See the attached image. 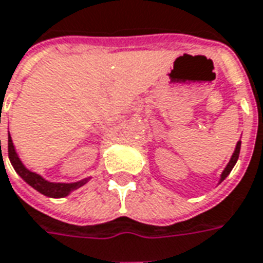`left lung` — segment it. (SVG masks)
<instances>
[{"label": "left lung", "instance_id": "8db88e82", "mask_svg": "<svg viewBox=\"0 0 263 263\" xmlns=\"http://www.w3.org/2000/svg\"><path fill=\"white\" fill-rule=\"evenodd\" d=\"M239 150H241V141H238V143H236L235 152H234V154H232V157H231L228 165L225 167V170L222 171V174H221V181H224L225 178H227V176L231 173V170L234 168V165L236 164V160H238V157H239Z\"/></svg>", "mask_w": 263, "mask_h": 263}]
</instances>
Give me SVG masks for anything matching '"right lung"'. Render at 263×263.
<instances>
[{
  "mask_svg": "<svg viewBox=\"0 0 263 263\" xmlns=\"http://www.w3.org/2000/svg\"><path fill=\"white\" fill-rule=\"evenodd\" d=\"M8 157L11 164L14 167V170L21 176L22 180L28 182L31 187L35 188L36 191H39L41 194L46 195V197H52V198H62V197H66L69 193H72L76 188L82 187L89 180V178H85L82 181L72 182V184H61V182L46 181L42 177L38 176L36 173H32V171L25 168V165L22 164L20 157L16 156L15 148H14V144H12V140H11V136H8Z\"/></svg>",
  "mask_w": 263,
  "mask_h": 263,
  "instance_id": "right-lung-1",
  "label": "right lung"
}]
</instances>
